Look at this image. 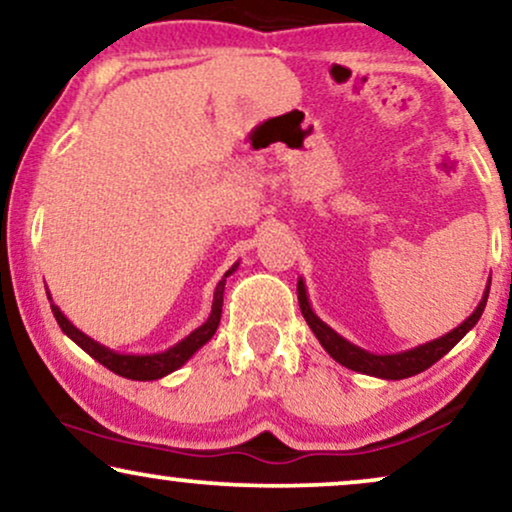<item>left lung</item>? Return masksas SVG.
<instances>
[{"label": "left lung", "instance_id": "obj_1", "mask_svg": "<svg viewBox=\"0 0 512 512\" xmlns=\"http://www.w3.org/2000/svg\"><path fill=\"white\" fill-rule=\"evenodd\" d=\"M489 286H491V276L487 281V288H484L480 304H477L475 312H472L468 319L461 323V326L442 335V338L430 340V342H425V345H418V347L406 349V352H397V354H373V352H368V349H361L359 345H354V342L345 340L340 333H335L328 323H323L319 316L314 314L312 304H309L307 286H304L302 278H297V302H300L304 321H307V326L312 328L316 340L321 342V347L326 349V352L331 354L338 364L349 368V371L373 375V378L401 380V378H411V375L423 373L425 368H430L435 361L442 359L444 354L456 345V342H461L465 333L475 328V323L480 321L484 307H487Z\"/></svg>", "mask_w": 512, "mask_h": 512}]
</instances>
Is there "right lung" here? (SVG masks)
I'll list each match as a JSON object with an SVG mask.
<instances>
[{
	"label": "right lung",
	"instance_id": "1",
	"mask_svg": "<svg viewBox=\"0 0 512 512\" xmlns=\"http://www.w3.org/2000/svg\"><path fill=\"white\" fill-rule=\"evenodd\" d=\"M238 269V262L231 267L226 274L222 276V281L217 283L215 288V300H212V312L208 316V321L203 323V326H198L196 331L186 335L184 340H179L177 345H172L170 349H165V352H155V354H120L115 352V349L101 345V342H96L94 338H89L87 333H82L80 328L73 326V323L68 321V316L61 312V309L56 307L54 302H51V295H49V302H51V312H54L58 326H61V331L68 335L70 340L75 342L77 347H82L84 352L89 354V357L99 361L108 368V371L122 375V378H129V380H158V378H165V375H170L172 371H177L189 361L193 354L198 352L200 347L208 342L212 335L217 333V326H219V319H222V304H224V286H226V278H229L234 271Z\"/></svg>",
	"mask_w": 512,
	"mask_h": 512
}]
</instances>
